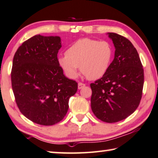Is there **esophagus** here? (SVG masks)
Returning <instances> with one entry per match:
<instances>
[{
  "mask_svg": "<svg viewBox=\"0 0 158 158\" xmlns=\"http://www.w3.org/2000/svg\"><path fill=\"white\" fill-rule=\"evenodd\" d=\"M85 86V85L84 83H78V85H77V88H78L79 90L80 89L83 88Z\"/></svg>",
  "mask_w": 158,
  "mask_h": 158,
  "instance_id": "esophagus-1",
  "label": "esophagus"
}]
</instances>
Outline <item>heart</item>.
<instances>
[{"instance_id":"heart-1","label":"heart","mask_w":158,"mask_h":158,"mask_svg":"<svg viewBox=\"0 0 158 158\" xmlns=\"http://www.w3.org/2000/svg\"><path fill=\"white\" fill-rule=\"evenodd\" d=\"M113 48L107 41L83 38L74 43L58 57L59 65L70 78L78 75V67L87 78L97 80L106 73L113 58Z\"/></svg>"}]
</instances>
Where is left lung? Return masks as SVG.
Wrapping results in <instances>:
<instances>
[{"label":"left lung","mask_w":158,"mask_h":158,"mask_svg":"<svg viewBox=\"0 0 158 158\" xmlns=\"http://www.w3.org/2000/svg\"><path fill=\"white\" fill-rule=\"evenodd\" d=\"M115 46V56L107 73L90 84L91 109L106 123H116L133 113L140 104L144 70L132 43L123 36L107 33Z\"/></svg>","instance_id":"1"}]
</instances>
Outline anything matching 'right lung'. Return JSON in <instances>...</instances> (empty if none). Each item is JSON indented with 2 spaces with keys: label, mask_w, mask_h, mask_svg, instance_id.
I'll use <instances>...</instances> for the list:
<instances>
[{
  "label": "right lung",
  "mask_w": 158,
  "mask_h": 158,
  "mask_svg": "<svg viewBox=\"0 0 158 158\" xmlns=\"http://www.w3.org/2000/svg\"><path fill=\"white\" fill-rule=\"evenodd\" d=\"M59 36L36 35L18 48L13 60L11 83L20 111L32 122L52 125L63 120L77 90L59 65Z\"/></svg>",
  "instance_id": "add662e5"
}]
</instances>
